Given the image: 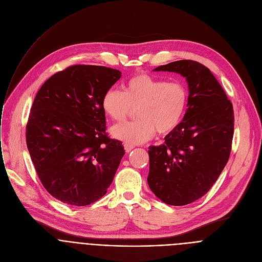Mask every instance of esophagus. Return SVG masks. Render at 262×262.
Listing matches in <instances>:
<instances>
[{
  "mask_svg": "<svg viewBox=\"0 0 262 262\" xmlns=\"http://www.w3.org/2000/svg\"><path fill=\"white\" fill-rule=\"evenodd\" d=\"M135 148V146L134 145H132V144H124V149H125V151L126 152H129V151H132L133 149Z\"/></svg>",
  "mask_w": 262,
  "mask_h": 262,
  "instance_id": "34e87169",
  "label": "esophagus"
}]
</instances>
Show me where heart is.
<instances>
[{
  "instance_id": "obj_1",
  "label": "heart",
  "mask_w": 262,
  "mask_h": 262,
  "mask_svg": "<svg viewBox=\"0 0 262 262\" xmlns=\"http://www.w3.org/2000/svg\"><path fill=\"white\" fill-rule=\"evenodd\" d=\"M189 104V90L179 81L167 82L141 73L129 79L122 92L108 89L102 96L104 114L116 122L124 121L134 108L137 120L111 128L114 138L127 144H142L151 139L156 130L167 135L182 121Z\"/></svg>"
}]
</instances>
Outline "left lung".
<instances>
[{
  "instance_id": "left-lung-1",
  "label": "left lung",
  "mask_w": 262,
  "mask_h": 262,
  "mask_svg": "<svg viewBox=\"0 0 262 262\" xmlns=\"http://www.w3.org/2000/svg\"><path fill=\"white\" fill-rule=\"evenodd\" d=\"M155 71L181 74L189 85V104L165 143L149 147L148 185L169 205H186L204 196L225 168L234 130L232 102L203 64L179 60Z\"/></svg>"
}]
</instances>
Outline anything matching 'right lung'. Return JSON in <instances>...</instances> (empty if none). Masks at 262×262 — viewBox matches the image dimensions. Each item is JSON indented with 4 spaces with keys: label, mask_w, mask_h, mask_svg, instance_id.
Wrapping results in <instances>:
<instances>
[{
    "label": "right lung",
    "mask_w": 262,
    "mask_h": 262,
    "mask_svg": "<svg viewBox=\"0 0 262 262\" xmlns=\"http://www.w3.org/2000/svg\"><path fill=\"white\" fill-rule=\"evenodd\" d=\"M121 78L117 69L72 65L37 92L26 141L45 189L63 203L85 206L105 193L124 147L105 133L101 99Z\"/></svg>",
    "instance_id": "right-lung-1"
}]
</instances>
